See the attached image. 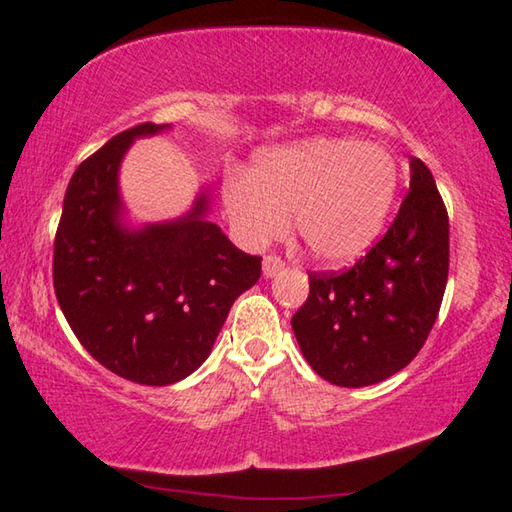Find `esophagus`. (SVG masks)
<instances>
[{
  "label": "esophagus",
  "mask_w": 512,
  "mask_h": 512,
  "mask_svg": "<svg viewBox=\"0 0 512 512\" xmlns=\"http://www.w3.org/2000/svg\"><path fill=\"white\" fill-rule=\"evenodd\" d=\"M262 268H264L266 277H275L284 268V262L277 255H266L264 262H262Z\"/></svg>",
  "instance_id": "1"
}]
</instances>
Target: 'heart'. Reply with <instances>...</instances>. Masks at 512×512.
Here are the masks:
<instances>
[{
  "label": "heart",
  "instance_id": "obj_1",
  "mask_svg": "<svg viewBox=\"0 0 512 512\" xmlns=\"http://www.w3.org/2000/svg\"><path fill=\"white\" fill-rule=\"evenodd\" d=\"M398 192V165L378 143L306 138L262 152L250 179L226 185L224 203L237 237L250 248L295 235L313 259L351 264L376 244Z\"/></svg>",
  "mask_w": 512,
  "mask_h": 512
}]
</instances>
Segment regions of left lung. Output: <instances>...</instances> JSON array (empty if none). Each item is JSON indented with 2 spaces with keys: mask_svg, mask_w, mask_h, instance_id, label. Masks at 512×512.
I'll list each match as a JSON object with an SVG mask.
<instances>
[{
  "mask_svg": "<svg viewBox=\"0 0 512 512\" xmlns=\"http://www.w3.org/2000/svg\"><path fill=\"white\" fill-rule=\"evenodd\" d=\"M410 192L385 237L345 273H311L293 315L304 358L324 380L367 387L410 365L448 282L450 224L434 176L410 161Z\"/></svg>",
  "mask_w": 512,
  "mask_h": 512,
  "instance_id": "left-lung-1",
  "label": "left lung"
}]
</instances>
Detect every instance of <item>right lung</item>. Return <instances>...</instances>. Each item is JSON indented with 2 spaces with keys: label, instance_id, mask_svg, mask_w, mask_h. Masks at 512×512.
<instances>
[{
  "label": "right lung",
  "instance_id": "obj_1",
  "mask_svg": "<svg viewBox=\"0 0 512 512\" xmlns=\"http://www.w3.org/2000/svg\"><path fill=\"white\" fill-rule=\"evenodd\" d=\"M118 134L73 172L53 244V286L80 345L102 367L138 385H172L210 356L237 297L262 275L206 219L203 188L183 217L129 228L118 190L120 161L141 136Z\"/></svg>",
  "mask_w": 512,
  "mask_h": 512
}]
</instances>
